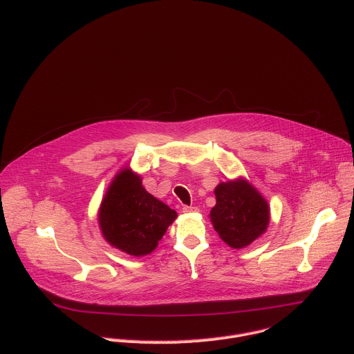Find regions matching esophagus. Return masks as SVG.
<instances>
[{"instance_id": "34e87169", "label": "esophagus", "mask_w": 354, "mask_h": 354, "mask_svg": "<svg viewBox=\"0 0 354 354\" xmlns=\"http://www.w3.org/2000/svg\"><path fill=\"white\" fill-rule=\"evenodd\" d=\"M182 212L186 213V214H192V213H197L198 209H197V207H193V206H185V207L182 209Z\"/></svg>"}]
</instances>
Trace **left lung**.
Instances as JSON below:
<instances>
[{
    "label": "left lung",
    "instance_id": "8db88e82",
    "mask_svg": "<svg viewBox=\"0 0 354 354\" xmlns=\"http://www.w3.org/2000/svg\"><path fill=\"white\" fill-rule=\"evenodd\" d=\"M216 206L209 217L218 236L242 249L266 232L270 207L262 193L245 178L221 182L214 189Z\"/></svg>",
    "mask_w": 354,
    "mask_h": 354
}]
</instances>
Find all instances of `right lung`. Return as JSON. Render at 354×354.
<instances>
[{"instance_id":"right-lung-1","label":"right lung","mask_w":354,"mask_h":354,"mask_svg":"<svg viewBox=\"0 0 354 354\" xmlns=\"http://www.w3.org/2000/svg\"><path fill=\"white\" fill-rule=\"evenodd\" d=\"M175 210L148 193L140 175L126 167L111 182L97 210L105 241L131 257L149 255L176 220Z\"/></svg>"}]
</instances>
